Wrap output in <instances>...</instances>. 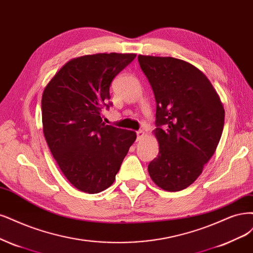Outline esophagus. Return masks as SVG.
I'll use <instances>...</instances> for the list:
<instances>
[{
	"mask_svg": "<svg viewBox=\"0 0 253 253\" xmlns=\"http://www.w3.org/2000/svg\"><path fill=\"white\" fill-rule=\"evenodd\" d=\"M136 134H137V140L139 141V140H141V139L143 138V136H144V132L142 129H140V130H137L136 132Z\"/></svg>",
	"mask_w": 253,
	"mask_h": 253,
	"instance_id": "esophagus-1",
	"label": "esophagus"
}]
</instances>
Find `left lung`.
Segmentation results:
<instances>
[{
    "label": "left lung",
    "mask_w": 253,
    "mask_h": 253,
    "mask_svg": "<svg viewBox=\"0 0 253 253\" xmlns=\"http://www.w3.org/2000/svg\"><path fill=\"white\" fill-rule=\"evenodd\" d=\"M155 95L159 153L149 164L156 185L168 191L188 187L215 152L224 127L223 103L210 80L173 57L138 55Z\"/></svg>",
    "instance_id": "obj_1"
}]
</instances>
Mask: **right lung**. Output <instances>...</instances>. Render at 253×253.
<instances>
[{"label":"right lung","mask_w":253,"mask_h":253,"mask_svg":"<svg viewBox=\"0 0 253 253\" xmlns=\"http://www.w3.org/2000/svg\"><path fill=\"white\" fill-rule=\"evenodd\" d=\"M136 57L133 53H97L76 57L63 66L42 97V132L58 168L84 193L110 187L129 146L133 130L106 125L110 85Z\"/></svg>","instance_id":"add662e5"}]
</instances>
